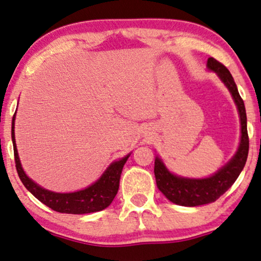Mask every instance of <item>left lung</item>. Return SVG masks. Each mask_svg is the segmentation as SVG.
<instances>
[{"label":"left lung","mask_w":261,"mask_h":261,"mask_svg":"<svg viewBox=\"0 0 261 261\" xmlns=\"http://www.w3.org/2000/svg\"><path fill=\"white\" fill-rule=\"evenodd\" d=\"M206 67L209 70L216 72L221 81L230 92L240 116L241 138H240V144L235 155L215 174L207 178L194 179L173 174L168 171L162 160L156 156L154 167L156 185L165 194L167 199L181 206H199L217 200L222 194L230 189L235 180L238 179L240 173L244 169L248 156L249 140L247 133V116H246L244 100L239 94L234 79L230 71L213 57L207 60Z\"/></svg>","instance_id":"left-lung-1"}]
</instances>
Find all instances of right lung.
I'll use <instances>...</instances> for the list:
<instances>
[{
  "mask_svg": "<svg viewBox=\"0 0 261 261\" xmlns=\"http://www.w3.org/2000/svg\"><path fill=\"white\" fill-rule=\"evenodd\" d=\"M15 114L14 113L12 120V141L14 147V156H15V166L19 178L21 180L23 186L45 205L51 207L52 210L62 214H90L96 213L106 209L112 203L119 189L120 174L123 171L125 162L127 161V154L124 158L113 161L107 167L102 175L96 180L94 184L89 185L86 189L76 191V192L60 193L48 191L40 185H38L32 179L29 178L23 171L21 162H20L19 154H17L16 143H15V133H14V124H15Z\"/></svg>",
  "mask_w": 261,
  "mask_h": 261,
  "instance_id": "obj_1",
  "label": "right lung"
}]
</instances>
